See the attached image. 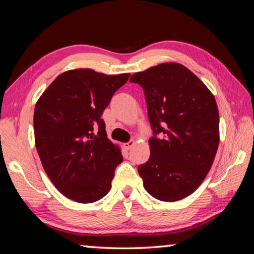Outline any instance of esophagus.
Masks as SVG:
<instances>
[{"mask_svg": "<svg viewBox=\"0 0 254 254\" xmlns=\"http://www.w3.org/2000/svg\"><path fill=\"white\" fill-rule=\"evenodd\" d=\"M135 144V142L133 140H131V141H128V142H127V143H124V147H126L127 150H130L133 145Z\"/></svg>", "mask_w": 254, "mask_h": 254, "instance_id": "obj_1", "label": "esophagus"}]
</instances>
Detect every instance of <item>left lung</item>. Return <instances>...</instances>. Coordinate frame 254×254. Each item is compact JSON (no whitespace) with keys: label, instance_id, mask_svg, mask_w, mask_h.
I'll list each match as a JSON object with an SVG mask.
<instances>
[{"label":"left lung","instance_id":"obj_1","mask_svg":"<svg viewBox=\"0 0 254 254\" xmlns=\"http://www.w3.org/2000/svg\"><path fill=\"white\" fill-rule=\"evenodd\" d=\"M143 88L153 130L149 160L137 167L143 186L162 201L192 194L213 165L220 143L215 97L198 77L177 63L133 74Z\"/></svg>","mask_w":254,"mask_h":254}]
</instances>
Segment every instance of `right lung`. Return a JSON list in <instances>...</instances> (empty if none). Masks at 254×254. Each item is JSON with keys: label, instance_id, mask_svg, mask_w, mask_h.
Wrapping results in <instances>:
<instances>
[{"label": "right lung", "instance_id": "1", "mask_svg": "<svg viewBox=\"0 0 254 254\" xmlns=\"http://www.w3.org/2000/svg\"><path fill=\"white\" fill-rule=\"evenodd\" d=\"M130 74L105 75L88 68L60 74L34 107L36 148L51 183L64 196L88 204L103 198L123 160L101 118Z\"/></svg>", "mask_w": 254, "mask_h": 254}]
</instances>
